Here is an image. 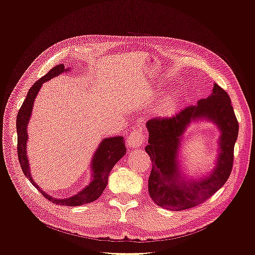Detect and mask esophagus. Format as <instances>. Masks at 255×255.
<instances>
[{
    "label": "esophagus",
    "mask_w": 255,
    "mask_h": 255,
    "mask_svg": "<svg viewBox=\"0 0 255 255\" xmlns=\"http://www.w3.org/2000/svg\"><path fill=\"white\" fill-rule=\"evenodd\" d=\"M145 135L141 129H133L127 138V143L129 148H139L144 143Z\"/></svg>",
    "instance_id": "1"
}]
</instances>
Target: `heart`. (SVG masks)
<instances>
[{"instance_id": "obj_1", "label": "heart", "mask_w": 255, "mask_h": 255, "mask_svg": "<svg viewBox=\"0 0 255 255\" xmlns=\"http://www.w3.org/2000/svg\"><path fill=\"white\" fill-rule=\"evenodd\" d=\"M175 103H176V99L174 97L167 98L165 101L163 102V104H161V106H160V110H159L160 114L166 115V114L170 113L175 107Z\"/></svg>"}]
</instances>
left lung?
<instances>
[{"instance_id":"8db88e82","label":"left lung","mask_w":255,"mask_h":255,"mask_svg":"<svg viewBox=\"0 0 255 255\" xmlns=\"http://www.w3.org/2000/svg\"><path fill=\"white\" fill-rule=\"evenodd\" d=\"M199 119L212 121L221 130L219 157L207 177L185 179L177 157L181 136L190 123ZM146 128L149 143L144 150L152 160L148 189L157 205L172 211L188 210L204 202L226 184L233 167L238 122L229 95L219 85L214 84L212 94L206 99L172 117L149 120Z\"/></svg>"}]
</instances>
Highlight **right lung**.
<instances>
[{"instance_id": "add662e5", "label": "right lung", "mask_w": 255, "mask_h": 255, "mask_svg": "<svg viewBox=\"0 0 255 255\" xmlns=\"http://www.w3.org/2000/svg\"><path fill=\"white\" fill-rule=\"evenodd\" d=\"M67 71H69V69H65V66L63 64L53 67L47 74L42 76L41 79H39V81H37L28 90V94L17 115L16 125L18 134V157L23 173H24V175L30 181V183H32L45 198L50 200L51 202L65 206H79L94 202L95 200H97L102 195V192L107 185V180H109L111 170L113 167L117 164V161L125 156V154L127 153V149L125 144V138L122 136L104 138V139L100 142L94 156L91 158L90 183L74 196L65 199L54 198L52 196H49L47 192H44L39 186H38L37 183H35L29 172V163L26 155V128L28 125V120L33 111V105L36 96L38 94V91L41 88L42 84Z\"/></svg>"}]
</instances>
